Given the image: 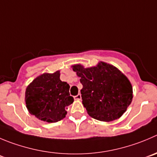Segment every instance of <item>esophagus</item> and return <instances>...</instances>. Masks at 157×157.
<instances>
[{
    "label": "esophagus",
    "instance_id": "obj_1",
    "mask_svg": "<svg viewBox=\"0 0 157 157\" xmlns=\"http://www.w3.org/2000/svg\"><path fill=\"white\" fill-rule=\"evenodd\" d=\"M82 96H81V94H78L77 95L74 96V99L75 100H81Z\"/></svg>",
    "mask_w": 157,
    "mask_h": 157
}]
</instances>
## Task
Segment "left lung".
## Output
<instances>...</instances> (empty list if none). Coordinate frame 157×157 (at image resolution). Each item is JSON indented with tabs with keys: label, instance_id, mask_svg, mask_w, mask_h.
Instances as JSON below:
<instances>
[{
	"label": "left lung",
	"instance_id": "obj_1",
	"mask_svg": "<svg viewBox=\"0 0 157 157\" xmlns=\"http://www.w3.org/2000/svg\"><path fill=\"white\" fill-rule=\"evenodd\" d=\"M71 68L80 78L82 104L91 117L111 122L126 111L132 100V86L120 70L104 62L89 68L81 64Z\"/></svg>",
	"mask_w": 157,
	"mask_h": 157
}]
</instances>
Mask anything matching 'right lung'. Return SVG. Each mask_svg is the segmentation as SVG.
<instances>
[{
  "mask_svg": "<svg viewBox=\"0 0 157 157\" xmlns=\"http://www.w3.org/2000/svg\"><path fill=\"white\" fill-rule=\"evenodd\" d=\"M69 85L60 80V71L44 72L33 80L25 90L28 111L37 119L47 122L62 120L67 106L74 102L70 96Z\"/></svg>",
  "mask_w": 157,
  "mask_h": 157,
  "instance_id": "right-lung-1",
  "label": "right lung"
}]
</instances>
